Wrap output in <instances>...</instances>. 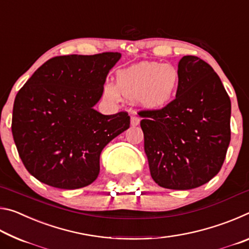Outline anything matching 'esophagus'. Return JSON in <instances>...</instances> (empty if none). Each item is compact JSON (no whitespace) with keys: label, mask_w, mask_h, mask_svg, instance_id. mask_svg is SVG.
Segmentation results:
<instances>
[{"label":"esophagus","mask_w":249,"mask_h":249,"mask_svg":"<svg viewBox=\"0 0 249 249\" xmlns=\"http://www.w3.org/2000/svg\"><path fill=\"white\" fill-rule=\"evenodd\" d=\"M140 117H138L137 115H132V117H130V125L132 126H137L138 124H140Z\"/></svg>","instance_id":"obj_1"}]
</instances>
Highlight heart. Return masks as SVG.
<instances>
[{
  "mask_svg": "<svg viewBox=\"0 0 249 249\" xmlns=\"http://www.w3.org/2000/svg\"><path fill=\"white\" fill-rule=\"evenodd\" d=\"M180 82L181 74L176 66L145 61L117 71L115 84L105 82L102 95L113 103L121 102L124 96L129 101H136L142 108L155 111L175 100Z\"/></svg>",
  "mask_w": 249,
  "mask_h": 249,
  "instance_id": "obj_1",
  "label": "heart"
}]
</instances>
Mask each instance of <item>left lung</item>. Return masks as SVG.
Segmentation results:
<instances>
[{
  "mask_svg": "<svg viewBox=\"0 0 249 249\" xmlns=\"http://www.w3.org/2000/svg\"><path fill=\"white\" fill-rule=\"evenodd\" d=\"M176 99L142 109L141 127L151 178L172 190L201 187L215 177L231 141V100L212 67L196 56L178 65Z\"/></svg>",
  "mask_w": 249,
  "mask_h": 249,
  "instance_id": "left-lung-1",
  "label": "left lung"
}]
</instances>
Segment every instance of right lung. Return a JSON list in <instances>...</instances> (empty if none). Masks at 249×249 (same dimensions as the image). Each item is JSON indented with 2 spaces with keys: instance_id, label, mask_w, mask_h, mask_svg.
I'll list each match as a JSON object with an SVG mask.
<instances>
[{
  "instance_id": "right-lung-1",
  "label": "right lung",
  "mask_w": 249,
  "mask_h": 249,
  "mask_svg": "<svg viewBox=\"0 0 249 249\" xmlns=\"http://www.w3.org/2000/svg\"><path fill=\"white\" fill-rule=\"evenodd\" d=\"M120 53L49 59L16 94L12 133L25 168L50 187L91 184L101 151L129 127L127 112L103 115L94 105Z\"/></svg>"
}]
</instances>
